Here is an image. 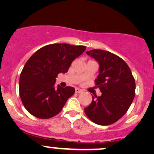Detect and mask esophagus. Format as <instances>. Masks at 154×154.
Returning <instances> with one entry per match:
<instances>
[{"label": "esophagus", "mask_w": 154, "mask_h": 154, "mask_svg": "<svg viewBox=\"0 0 154 154\" xmlns=\"http://www.w3.org/2000/svg\"><path fill=\"white\" fill-rule=\"evenodd\" d=\"M82 91V89H79V88H76L75 89V92L76 93H81Z\"/></svg>", "instance_id": "34e87169"}]
</instances>
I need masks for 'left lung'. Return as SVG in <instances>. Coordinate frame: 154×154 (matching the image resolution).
Segmentation results:
<instances>
[{
  "instance_id": "1",
  "label": "left lung",
  "mask_w": 154,
  "mask_h": 154,
  "mask_svg": "<svg viewBox=\"0 0 154 154\" xmlns=\"http://www.w3.org/2000/svg\"><path fill=\"white\" fill-rule=\"evenodd\" d=\"M87 54L100 65L95 83L102 95L96 99L92 96V102L85 108V114L95 124L110 125L131 106L135 96V80L127 64L116 54L102 50H91Z\"/></svg>"
}]
</instances>
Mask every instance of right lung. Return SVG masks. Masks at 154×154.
<instances>
[{
    "label": "right lung",
    "instance_id": "obj_1",
    "mask_svg": "<svg viewBox=\"0 0 154 154\" xmlns=\"http://www.w3.org/2000/svg\"><path fill=\"white\" fill-rule=\"evenodd\" d=\"M86 49L83 45L55 43L42 47L25 63L20 76L19 92L30 114L49 119L60 112L75 89L54 86L58 74L67 72L72 63Z\"/></svg>",
    "mask_w": 154,
    "mask_h": 154
}]
</instances>
